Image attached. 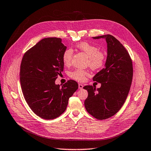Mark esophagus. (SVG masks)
<instances>
[{
	"label": "esophagus",
	"mask_w": 151,
	"mask_h": 151,
	"mask_svg": "<svg viewBox=\"0 0 151 151\" xmlns=\"http://www.w3.org/2000/svg\"><path fill=\"white\" fill-rule=\"evenodd\" d=\"M78 87L80 89H82L83 87V85H81V84H78Z\"/></svg>",
	"instance_id": "esophagus-1"
}]
</instances>
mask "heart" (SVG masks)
<instances>
[{
    "label": "heart",
    "instance_id": "obj_1",
    "mask_svg": "<svg viewBox=\"0 0 151 151\" xmlns=\"http://www.w3.org/2000/svg\"><path fill=\"white\" fill-rule=\"evenodd\" d=\"M76 47L81 51H82L88 57L87 62L88 65L92 70H98L104 66L106 63V55L102 52L96 45L90 44L88 42H82L76 45ZM73 55V50L71 48H68L63 52L62 59L65 65L70 64ZM89 75V72L87 70L76 69L70 73V76L73 80L78 81H83L86 76Z\"/></svg>",
    "mask_w": 151,
    "mask_h": 151
}]
</instances>
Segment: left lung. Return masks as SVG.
<instances>
[{
  "label": "left lung",
  "instance_id": "1",
  "mask_svg": "<svg viewBox=\"0 0 151 151\" xmlns=\"http://www.w3.org/2000/svg\"><path fill=\"white\" fill-rule=\"evenodd\" d=\"M104 38L107 43L105 67L93 76L101 87L87 85L88 97L84 104L89 114L97 119H106L117 113L125 102L132 78V61L128 51L115 37L104 35L93 37Z\"/></svg>",
  "mask_w": 151,
  "mask_h": 151
}]
</instances>
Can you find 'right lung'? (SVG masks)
I'll list each match as a JSON object with an SVG mask.
<instances>
[{
    "label": "right lung",
    "instance_id": "1",
    "mask_svg": "<svg viewBox=\"0 0 151 151\" xmlns=\"http://www.w3.org/2000/svg\"><path fill=\"white\" fill-rule=\"evenodd\" d=\"M66 46L61 38H45L24 54L20 66V83L25 101L33 112L45 119L62 114L78 85L74 80L56 85L64 69L62 59Z\"/></svg>",
    "mask_w": 151,
    "mask_h": 151
}]
</instances>
